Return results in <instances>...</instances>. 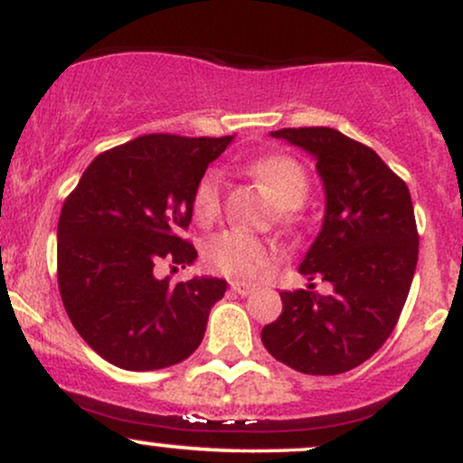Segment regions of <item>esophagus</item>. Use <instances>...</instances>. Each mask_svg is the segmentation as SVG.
I'll return each instance as SVG.
<instances>
[{
  "label": "esophagus",
  "mask_w": 463,
  "mask_h": 463,
  "mask_svg": "<svg viewBox=\"0 0 463 463\" xmlns=\"http://www.w3.org/2000/svg\"><path fill=\"white\" fill-rule=\"evenodd\" d=\"M231 289L235 291V294H239V296H248V294H252V291H254V285L241 283V280H232Z\"/></svg>",
  "instance_id": "esophagus-1"
}]
</instances>
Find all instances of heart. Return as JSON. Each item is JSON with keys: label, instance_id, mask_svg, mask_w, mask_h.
<instances>
[{"label": "heart", "instance_id": "obj_1", "mask_svg": "<svg viewBox=\"0 0 463 463\" xmlns=\"http://www.w3.org/2000/svg\"><path fill=\"white\" fill-rule=\"evenodd\" d=\"M250 172L261 180L269 189V194L274 195V200L285 209L300 206L309 194L307 169L287 154H272V156L259 158L250 165ZM220 211L222 180L220 174L211 169L195 184L194 213L200 222H213L220 215ZM204 257L211 268L228 276V279L254 280L276 261L279 250L265 239L252 235V232L231 228V231L220 232L206 243Z\"/></svg>", "mask_w": 463, "mask_h": 463}]
</instances>
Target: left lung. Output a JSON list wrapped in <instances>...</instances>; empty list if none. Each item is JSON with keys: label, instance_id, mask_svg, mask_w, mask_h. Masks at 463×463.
<instances>
[{"label": "left lung", "instance_id": "obj_1", "mask_svg": "<svg viewBox=\"0 0 463 463\" xmlns=\"http://www.w3.org/2000/svg\"><path fill=\"white\" fill-rule=\"evenodd\" d=\"M316 158L324 184L322 228L300 274L333 285L328 296L283 291V313L261 342L305 374H342L370 359L394 331L418 263V231L407 184L364 143L333 128L269 132Z\"/></svg>", "mask_w": 463, "mask_h": 463}]
</instances>
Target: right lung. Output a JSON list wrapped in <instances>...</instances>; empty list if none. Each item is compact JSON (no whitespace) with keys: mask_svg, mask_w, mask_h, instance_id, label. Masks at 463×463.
Returning a JSON list of instances; mask_svg holds the SVG:
<instances>
[{"mask_svg":"<svg viewBox=\"0 0 463 463\" xmlns=\"http://www.w3.org/2000/svg\"><path fill=\"white\" fill-rule=\"evenodd\" d=\"M232 137L143 135L84 169L58 220V289L80 337L117 368L180 364L200 346L226 280L194 276L172 285L156 265H189L180 237L194 191Z\"/></svg>","mask_w":463,"mask_h":463,"instance_id":"add662e5","label":"right lung"}]
</instances>
